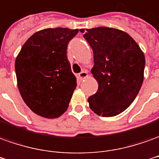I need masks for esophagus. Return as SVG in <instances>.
<instances>
[{
    "mask_svg": "<svg viewBox=\"0 0 159 159\" xmlns=\"http://www.w3.org/2000/svg\"><path fill=\"white\" fill-rule=\"evenodd\" d=\"M88 76H89V75H88V72L86 71V70H83V71L80 72L79 74H78V78H79L80 80H83L84 79V78H86Z\"/></svg>",
    "mask_w": 159,
    "mask_h": 159,
    "instance_id": "1",
    "label": "esophagus"
}]
</instances>
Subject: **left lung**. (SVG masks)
<instances>
[{
	"mask_svg": "<svg viewBox=\"0 0 159 159\" xmlns=\"http://www.w3.org/2000/svg\"><path fill=\"white\" fill-rule=\"evenodd\" d=\"M94 53L93 76L98 90L88 99L91 110L103 117L120 114L136 98L144 80L145 55L133 38L110 27L81 29Z\"/></svg>",
	"mask_w": 159,
	"mask_h": 159,
	"instance_id": "8db88e82",
	"label": "left lung"
}]
</instances>
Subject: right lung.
Listing matches in <instances>:
<instances>
[{
	"label": "right lung",
	"mask_w": 159,
	"mask_h": 159,
	"mask_svg": "<svg viewBox=\"0 0 159 159\" xmlns=\"http://www.w3.org/2000/svg\"><path fill=\"white\" fill-rule=\"evenodd\" d=\"M78 29L47 28L35 33L15 60L18 88L31 110L48 119L67 110L76 78L67 58V46Z\"/></svg>",
	"instance_id": "add662e5"
}]
</instances>
